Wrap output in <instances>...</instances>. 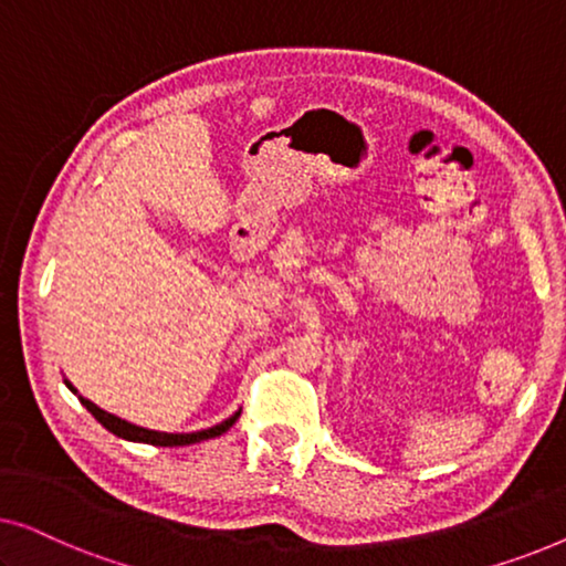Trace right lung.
<instances>
[{
  "instance_id": "add662e5",
  "label": "right lung",
  "mask_w": 566,
  "mask_h": 566,
  "mask_svg": "<svg viewBox=\"0 0 566 566\" xmlns=\"http://www.w3.org/2000/svg\"><path fill=\"white\" fill-rule=\"evenodd\" d=\"M66 389L74 394L76 399L82 401V407L87 409V412L95 417V420L103 424L105 430H111L113 436H118L123 440H130V443H146V446H161V448H177V446H192V443H200V440H211V438H219L227 432L231 424H234L239 420V415H242V409L239 412H234L231 417H227V420L213 424V428H206V430H198V432H161V430H149V428H142V424H134L128 420H120V417H115L111 412H105V409H99L95 401L84 399L80 391L74 389L72 384L66 381Z\"/></svg>"
}]
</instances>
